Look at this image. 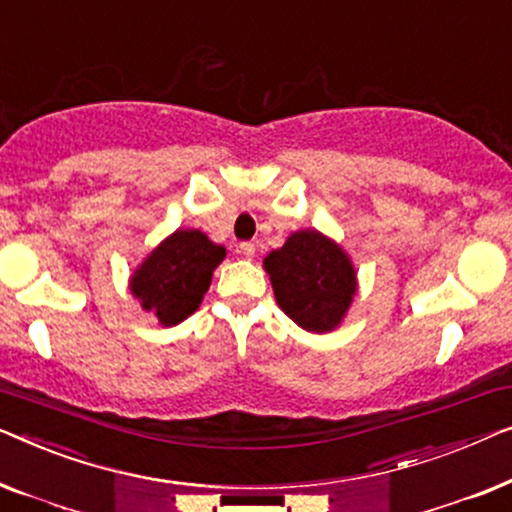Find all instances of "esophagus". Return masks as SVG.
Masks as SVG:
<instances>
[{
	"label": "esophagus",
	"instance_id": "obj_1",
	"mask_svg": "<svg viewBox=\"0 0 512 512\" xmlns=\"http://www.w3.org/2000/svg\"><path fill=\"white\" fill-rule=\"evenodd\" d=\"M239 255L246 257V259H253V257H255V243H250V241L241 243V246H239Z\"/></svg>",
	"mask_w": 512,
	"mask_h": 512
}]
</instances>
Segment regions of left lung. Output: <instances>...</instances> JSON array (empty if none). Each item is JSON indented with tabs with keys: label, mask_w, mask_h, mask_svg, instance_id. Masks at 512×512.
<instances>
[{
	"label": "left lung",
	"mask_w": 512,
	"mask_h": 512,
	"mask_svg": "<svg viewBox=\"0 0 512 512\" xmlns=\"http://www.w3.org/2000/svg\"><path fill=\"white\" fill-rule=\"evenodd\" d=\"M273 294L287 318L311 334L341 327L357 292L350 255L318 229H299L264 257Z\"/></svg>",
	"instance_id": "obj_1"
}]
</instances>
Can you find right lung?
Instances as JSON below:
<instances>
[{"label": "right lung", "mask_w": 512, "mask_h": 512, "mask_svg": "<svg viewBox=\"0 0 512 512\" xmlns=\"http://www.w3.org/2000/svg\"><path fill=\"white\" fill-rule=\"evenodd\" d=\"M225 255V246L199 229H176L136 266L129 292L162 327H174L201 306Z\"/></svg>", "instance_id": "obj_1"}]
</instances>
